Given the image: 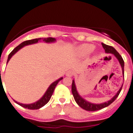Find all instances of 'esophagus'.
Wrapping results in <instances>:
<instances>
[{"label":"esophagus","instance_id":"obj_1","mask_svg":"<svg viewBox=\"0 0 133 133\" xmlns=\"http://www.w3.org/2000/svg\"><path fill=\"white\" fill-rule=\"evenodd\" d=\"M66 75L67 76V77H72L73 75V72L72 71H69L66 72Z\"/></svg>","mask_w":133,"mask_h":133}]
</instances>
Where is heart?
Listing matches in <instances>:
<instances>
[{
	"instance_id": "heart-1",
	"label": "heart",
	"mask_w": 133,
	"mask_h": 133,
	"mask_svg": "<svg viewBox=\"0 0 133 133\" xmlns=\"http://www.w3.org/2000/svg\"><path fill=\"white\" fill-rule=\"evenodd\" d=\"M95 48V46L92 44H83L81 46H80L78 48V52L80 55L85 56L87 54H89L92 52Z\"/></svg>"
}]
</instances>
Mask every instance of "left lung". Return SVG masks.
<instances>
[{"label":"left lung","mask_w":133,"mask_h":133,"mask_svg":"<svg viewBox=\"0 0 133 133\" xmlns=\"http://www.w3.org/2000/svg\"><path fill=\"white\" fill-rule=\"evenodd\" d=\"M102 45L104 48V49L105 50V52L106 53H111V54H113L117 58L120 64H121V66H122V73L124 75V62L123 59H122V56L120 55L117 51L114 49V48L112 46H108V45H106V44H104L103 43H102ZM122 87H121V89H119V91H118V93L116 94V96H114L112 99H110V101H108V102H105V103H103V104H91L90 102H88L87 101H85L84 99H83L82 97H81L79 95V94L77 91V89H76L75 84L74 80L72 81V94L73 95V97H74V99L75 100V102H77V104L80 106L81 108H82L83 109L87 111H96L99 110L102 108H104L107 107L109 105H110L112 102H114L117 97L118 96V95L121 93V90H122Z\"/></svg>","instance_id":"1"}]
</instances>
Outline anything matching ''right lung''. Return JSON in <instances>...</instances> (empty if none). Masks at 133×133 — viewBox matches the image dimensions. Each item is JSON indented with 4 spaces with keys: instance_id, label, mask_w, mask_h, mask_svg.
<instances>
[{
    "instance_id": "obj_1",
    "label": "right lung",
    "mask_w": 133,
    "mask_h": 133,
    "mask_svg": "<svg viewBox=\"0 0 133 133\" xmlns=\"http://www.w3.org/2000/svg\"><path fill=\"white\" fill-rule=\"evenodd\" d=\"M41 40L44 41L45 42H54L56 39H54V38H53V37H45V38H36V39H29V40L25 41V42L21 43V44H19V46H17L15 48H14V50L10 53L9 55V57H8L7 62L9 61L11 58L12 57V56L14 54H15L19 50L21 49V48H23L24 46L29 45V44H35V43L38 42H39V41ZM7 62H6V63H7ZM62 78H61V79H59L58 80L56 81L55 82L52 83L51 84L50 86L48 87V89H47L46 92L45 93V94L44 95V96H43L39 101L36 102V103H34V104H20V103H18V102H15H15L17 104H19V105L22 106V107L25 108L29 109V110H37V109L43 107L44 105H46L48 102H49L50 99L51 98V96H52V94L53 92H54L56 86L57 85L58 83L61 80H62Z\"/></svg>"
}]
</instances>
